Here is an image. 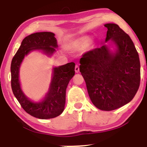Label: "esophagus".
<instances>
[{
    "instance_id": "esophagus-1",
    "label": "esophagus",
    "mask_w": 147,
    "mask_h": 147,
    "mask_svg": "<svg viewBox=\"0 0 147 147\" xmlns=\"http://www.w3.org/2000/svg\"><path fill=\"white\" fill-rule=\"evenodd\" d=\"M75 72H77V73H78V72H79V65H75Z\"/></svg>"
}]
</instances>
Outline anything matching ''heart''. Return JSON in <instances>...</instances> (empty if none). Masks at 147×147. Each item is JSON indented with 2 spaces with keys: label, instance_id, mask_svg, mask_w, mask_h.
Returning <instances> with one entry per match:
<instances>
[{
  "label": "heart",
  "instance_id": "heart-1",
  "mask_svg": "<svg viewBox=\"0 0 147 147\" xmlns=\"http://www.w3.org/2000/svg\"><path fill=\"white\" fill-rule=\"evenodd\" d=\"M92 36L88 35L81 36L70 43L69 48L73 51H80L86 49L92 42Z\"/></svg>",
  "mask_w": 147,
  "mask_h": 147
}]
</instances>
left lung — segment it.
<instances>
[{
	"label": "left lung",
	"mask_w": 147,
	"mask_h": 147,
	"mask_svg": "<svg viewBox=\"0 0 147 147\" xmlns=\"http://www.w3.org/2000/svg\"><path fill=\"white\" fill-rule=\"evenodd\" d=\"M105 43L82 56L79 70L92 104L113 111L131 102L139 88L140 63L134 43L117 24L106 23Z\"/></svg>",
	"instance_id": "left-lung-1"
}]
</instances>
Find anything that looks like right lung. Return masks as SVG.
Segmentation results:
<instances>
[{
    "instance_id": "add662e5",
    "label": "right lung",
    "mask_w": 147,
    "mask_h": 147,
    "mask_svg": "<svg viewBox=\"0 0 147 147\" xmlns=\"http://www.w3.org/2000/svg\"><path fill=\"white\" fill-rule=\"evenodd\" d=\"M55 34L50 32H36L22 41L11 63V89L22 108L33 117L47 119L56 117L63 113L65 104V91L69 82L75 75V63H68L53 66L51 80L47 93L39 102L30 99L22 90L20 68L25 57L34 51H39L51 57L58 48Z\"/></svg>"
}]
</instances>
